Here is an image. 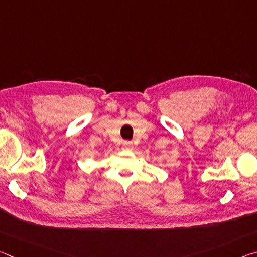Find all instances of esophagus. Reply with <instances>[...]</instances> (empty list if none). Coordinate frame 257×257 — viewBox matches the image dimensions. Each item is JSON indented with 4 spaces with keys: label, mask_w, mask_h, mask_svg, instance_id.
<instances>
[{
    "label": "esophagus",
    "mask_w": 257,
    "mask_h": 257,
    "mask_svg": "<svg viewBox=\"0 0 257 257\" xmlns=\"http://www.w3.org/2000/svg\"><path fill=\"white\" fill-rule=\"evenodd\" d=\"M122 147H123V150H132L133 149V143L132 142H129V141H125V142H123L122 143Z\"/></svg>",
    "instance_id": "obj_1"
}]
</instances>
